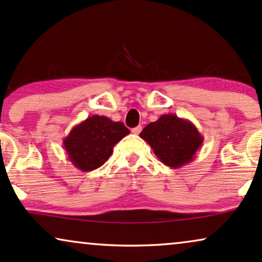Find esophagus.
I'll return each instance as SVG.
<instances>
[{
  "label": "esophagus",
  "mask_w": 262,
  "mask_h": 262,
  "mask_svg": "<svg viewBox=\"0 0 262 262\" xmlns=\"http://www.w3.org/2000/svg\"><path fill=\"white\" fill-rule=\"evenodd\" d=\"M141 131H142V126H136V127H134L131 130L132 134H135V135H138Z\"/></svg>",
  "instance_id": "34e87169"
}]
</instances>
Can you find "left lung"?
<instances>
[{
  "instance_id": "8db88e82",
  "label": "left lung",
  "mask_w": 262,
  "mask_h": 262,
  "mask_svg": "<svg viewBox=\"0 0 262 262\" xmlns=\"http://www.w3.org/2000/svg\"><path fill=\"white\" fill-rule=\"evenodd\" d=\"M143 138L162 164L179 168L195 159L202 147L203 136L188 119L176 114L161 115L142 130Z\"/></svg>"
}]
</instances>
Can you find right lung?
<instances>
[{"label":"right lung","instance_id":"right-lung-1","mask_svg":"<svg viewBox=\"0 0 262 262\" xmlns=\"http://www.w3.org/2000/svg\"><path fill=\"white\" fill-rule=\"evenodd\" d=\"M130 130L121 123L102 115H93L76 125L63 138L67 158L83 172L94 171L106 162L114 145Z\"/></svg>","mask_w":262,"mask_h":262}]
</instances>
